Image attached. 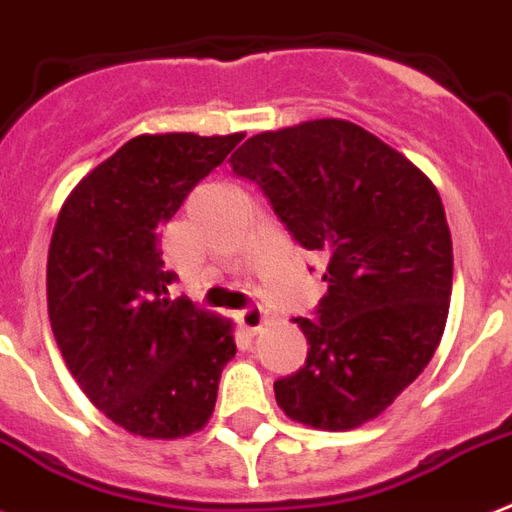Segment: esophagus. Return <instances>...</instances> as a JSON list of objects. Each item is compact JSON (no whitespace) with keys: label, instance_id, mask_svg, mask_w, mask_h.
Returning <instances> with one entry per match:
<instances>
[{"label":"esophagus","instance_id":"34e87169","mask_svg":"<svg viewBox=\"0 0 512 512\" xmlns=\"http://www.w3.org/2000/svg\"><path fill=\"white\" fill-rule=\"evenodd\" d=\"M236 321H239L244 332H249V335H257V332H260L265 324V311L260 308V305H249V308H244V311L236 313Z\"/></svg>","mask_w":512,"mask_h":512}]
</instances>
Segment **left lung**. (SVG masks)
Masks as SVG:
<instances>
[{"label": "left lung", "mask_w": 512, "mask_h": 512, "mask_svg": "<svg viewBox=\"0 0 512 512\" xmlns=\"http://www.w3.org/2000/svg\"><path fill=\"white\" fill-rule=\"evenodd\" d=\"M231 170L260 185L300 247L324 263L308 358L273 382L295 422L350 430L385 412L436 353L452 297V233L428 175L345 119L260 132Z\"/></svg>", "instance_id": "left-lung-1"}]
</instances>
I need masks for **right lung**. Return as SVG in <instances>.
<instances>
[{
	"mask_svg": "<svg viewBox=\"0 0 512 512\" xmlns=\"http://www.w3.org/2000/svg\"><path fill=\"white\" fill-rule=\"evenodd\" d=\"M244 138L138 135L79 180L47 255V311L68 372L119 428L143 438L207 425L231 321L170 297L159 228Z\"/></svg>",
	"mask_w": 512,
	"mask_h": 512,
	"instance_id": "1",
	"label": "right lung"
}]
</instances>
